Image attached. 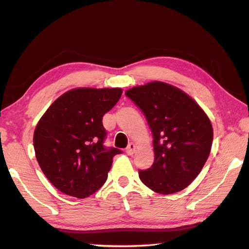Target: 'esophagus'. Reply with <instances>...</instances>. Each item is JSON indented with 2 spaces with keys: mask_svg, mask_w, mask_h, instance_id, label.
<instances>
[{
  "mask_svg": "<svg viewBox=\"0 0 249 249\" xmlns=\"http://www.w3.org/2000/svg\"><path fill=\"white\" fill-rule=\"evenodd\" d=\"M135 149H136V145H135L134 142H130V144L127 146V148H126V154L132 156L134 154Z\"/></svg>",
  "mask_w": 249,
  "mask_h": 249,
  "instance_id": "34e87169",
  "label": "esophagus"
}]
</instances>
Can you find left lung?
<instances>
[{"instance_id": "left-lung-1", "label": "left lung", "mask_w": 249, "mask_h": 249, "mask_svg": "<svg viewBox=\"0 0 249 249\" xmlns=\"http://www.w3.org/2000/svg\"><path fill=\"white\" fill-rule=\"evenodd\" d=\"M144 113L154 136L155 161L140 179L160 195L187 188L208 160L213 127L202 107L179 88L154 81L125 92Z\"/></svg>"}]
</instances>
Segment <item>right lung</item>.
I'll return each mask as SVG.
<instances>
[{"label": "right lung", "instance_id": "right-lung-1", "mask_svg": "<svg viewBox=\"0 0 249 249\" xmlns=\"http://www.w3.org/2000/svg\"><path fill=\"white\" fill-rule=\"evenodd\" d=\"M120 88H77L59 96L40 117L34 148L54 188L84 199L107 179L117 148H105L102 117L120 100Z\"/></svg>", "mask_w": 249, "mask_h": 249}]
</instances>
